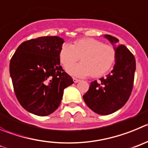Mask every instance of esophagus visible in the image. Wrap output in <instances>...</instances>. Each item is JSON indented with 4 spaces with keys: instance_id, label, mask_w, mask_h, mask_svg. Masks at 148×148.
I'll list each match as a JSON object with an SVG mask.
<instances>
[{
    "instance_id": "34e87169",
    "label": "esophagus",
    "mask_w": 148,
    "mask_h": 148,
    "mask_svg": "<svg viewBox=\"0 0 148 148\" xmlns=\"http://www.w3.org/2000/svg\"><path fill=\"white\" fill-rule=\"evenodd\" d=\"M73 81H74V82L77 83V82H79V81H80V79H77V78H73Z\"/></svg>"
}]
</instances>
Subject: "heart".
Listing matches in <instances>:
<instances>
[{"mask_svg":"<svg viewBox=\"0 0 148 148\" xmlns=\"http://www.w3.org/2000/svg\"><path fill=\"white\" fill-rule=\"evenodd\" d=\"M79 58L82 62L69 69V74L78 77L90 74L99 77L112 67L116 53L112 46L89 38L77 40L71 46L63 44L60 50V61L66 69L72 66Z\"/></svg>","mask_w":148,"mask_h":148,"instance_id":"heart-1","label":"heart"}]
</instances>
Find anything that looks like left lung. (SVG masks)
Here are the masks:
<instances>
[{
  "label": "left lung",
  "instance_id": "left-lung-1",
  "mask_svg": "<svg viewBox=\"0 0 148 148\" xmlns=\"http://www.w3.org/2000/svg\"><path fill=\"white\" fill-rule=\"evenodd\" d=\"M108 40L115 50V64L111 73L99 82H90L83 99L88 107L100 115H108L120 109L128 100L133 89L136 60L134 56L123 45L116 46L119 40L109 34Z\"/></svg>",
  "mask_w": 148,
  "mask_h": 148
}]
</instances>
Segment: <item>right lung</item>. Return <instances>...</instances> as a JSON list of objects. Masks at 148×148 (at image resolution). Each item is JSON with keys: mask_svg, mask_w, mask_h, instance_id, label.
Instances as JSON below:
<instances>
[{"mask_svg": "<svg viewBox=\"0 0 148 148\" xmlns=\"http://www.w3.org/2000/svg\"><path fill=\"white\" fill-rule=\"evenodd\" d=\"M63 39L46 36L22 42L12 56L9 72L14 93L22 107L45 116L59 107L63 90L74 83L60 66Z\"/></svg>", "mask_w": 148, "mask_h": 148, "instance_id": "add662e5", "label": "right lung"}]
</instances>
